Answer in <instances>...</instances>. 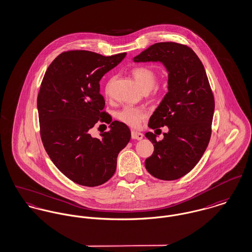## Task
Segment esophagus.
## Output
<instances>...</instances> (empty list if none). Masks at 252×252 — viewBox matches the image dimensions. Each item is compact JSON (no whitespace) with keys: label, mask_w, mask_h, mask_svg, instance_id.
<instances>
[{"label":"esophagus","mask_w":252,"mask_h":252,"mask_svg":"<svg viewBox=\"0 0 252 252\" xmlns=\"http://www.w3.org/2000/svg\"><path fill=\"white\" fill-rule=\"evenodd\" d=\"M131 137H132L133 139L140 140V139L143 138V135L141 133H139V132H137V131H132L131 132Z\"/></svg>","instance_id":"34e87169"}]
</instances>
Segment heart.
<instances>
[{"label":"heart","instance_id":"obj_1","mask_svg":"<svg viewBox=\"0 0 252 252\" xmlns=\"http://www.w3.org/2000/svg\"><path fill=\"white\" fill-rule=\"evenodd\" d=\"M132 74L135 80L137 81V85L143 92H148L151 90L152 94L154 96H157L159 94L160 90L158 88H154L158 79V76L155 70H153L149 66L142 65V66H137L133 69ZM115 79V77H112L106 83L104 87V92L106 95H110ZM145 116H146L145 110L140 107L126 106L116 113V118L120 122L134 128L138 127L140 125L141 121L145 118Z\"/></svg>","mask_w":252,"mask_h":252}]
</instances>
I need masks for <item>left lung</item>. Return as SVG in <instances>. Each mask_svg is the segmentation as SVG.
Masks as SVG:
<instances>
[{
	"instance_id": "obj_1",
	"label": "left lung",
	"mask_w": 252,
	"mask_h": 252,
	"mask_svg": "<svg viewBox=\"0 0 252 252\" xmlns=\"http://www.w3.org/2000/svg\"><path fill=\"white\" fill-rule=\"evenodd\" d=\"M134 62H160L168 72V92L148 123L153 130L167 126L168 132L161 140L145 134L154 144L145 167L160 180L179 179L196 165L211 138L215 99L205 69L192 49L176 42L155 43Z\"/></svg>"
}]
</instances>
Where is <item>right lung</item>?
Returning a JSON list of instances; mask_svg holds the SVG:
<instances>
[{"label":"right lung","instance_id":"1","mask_svg":"<svg viewBox=\"0 0 252 252\" xmlns=\"http://www.w3.org/2000/svg\"><path fill=\"white\" fill-rule=\"evenodd\" d=\"M125 56L73 50L59 55L46 70L37 96L40 137L50 159L74 183H106L115 174L118 153L130 141L129 127L112 122L104 111L99 84ZM97 122L111 123L100 139L90 135Z\"/></svg>","mask_w":252,"mask_h":252}]
</instances>
